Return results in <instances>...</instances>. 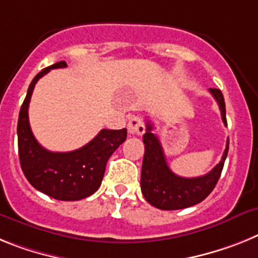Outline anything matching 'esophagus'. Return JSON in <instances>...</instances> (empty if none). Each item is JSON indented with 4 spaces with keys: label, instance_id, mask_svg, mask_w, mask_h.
Masks as SVG:
<instances>
[{
    "label": "esophagus",
    "instance_id": "obj_1",
    "mask_svg": "<svg viewBox=\"0 0 258 258\" xmlns=\"http://www.w3.org/2000/svg\"><path fill=\"white\" fill-rule=\"evenodd\" d=\"M127 128H128L130 135H143L145 131L144 123L139 116H132L131 119L128 120Z\"/></svg>",
    "mask_w": 258,
    "mask_h": 258
}]
</instances>
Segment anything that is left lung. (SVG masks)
Instances as JSON below:
<instances>
[{
    "label": "left lung",
    "instance_id": "obj_1",
    "mask_svg": "<svg viewBox=\"0 0 258 258\" xmlns=\"http://www.w3.org/2000/svg\"><path fill=\"white\" fill-rule=\"evenodd\" d=\"M209 92L216 98L223 123L227 126L226 105L222 92L217 88H210ZM152 131L153 124L147 120V132L143 136L145 152L140 179L145 200L161 210L184 209L205 200L214 189L221 176L228 153V140L222 160L212 171L197 178H183L170 170L158 136L154 135Z\"/></svg>",
    "mask_w": 258,
    "mask_h": 258
}]
</instances>
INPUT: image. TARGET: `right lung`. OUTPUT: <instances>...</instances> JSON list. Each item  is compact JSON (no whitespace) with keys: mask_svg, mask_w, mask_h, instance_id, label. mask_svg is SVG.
I'll use <instances>...</instances> for the list:
<instances>
[{"mask_svg":"<svg viewBox=\"0 0 258 258\" xmlns=\"http://www.w3.org/2000/svg\"><path fill=\"white\" fill-rule=\"evenodd\" d=\"M61 61L40 71L31 82L18 119V152L27 180L55 200L76 201L95 194L101 185L107 160L127 138V130H101L93 140L73 152H50L37 143L28 120V105L35 84Z\"/></svg>","mask_w":258,"mask_h":258,"instance_id":"add662e5","label":"right lung"}]
</instances>
